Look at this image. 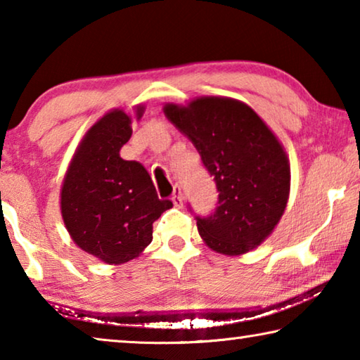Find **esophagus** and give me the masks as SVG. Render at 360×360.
Returning <instances> with one entry per match:
<instances>
[{"mask_svg":"<svg viewBox=\"0 0 360 360\" xmlns=\"http://www.w3.org/2000/svg\"><path fill=\"white\" fill-rule=\"evenodd\" d=\"M172 200H173V203H174L176 206H182V200H184V197H182L181 186L176 184V186L173 187V197H172Z\"/></svg>","mask_w":360,"mask_h":360,"instance_id":"34e87169","label":"esophagus"}]
</instances>
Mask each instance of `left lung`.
<instances>
[{
	"instance_id": "8db88e82",
	"label": "left lung",
	"mask_w": 360,
	"mask_h": 360,
	"mask_svg": "<svg viewBox=\"0 0 360 360\" xmlns=\"http://www.w3.org/2000/svg\"><path fill=\"white\" fill-rule=\"evenodd\" d=\"M163 112L214 176L217 208L197 216L206 246L225 255L257 248L284 214L290 191L289 158L275 133L246 103L227 96L167 103Z\"/></svg>"
}]
</instances>
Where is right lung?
I'll list each match as a JSON object with an SVG mask.
<instances>
[{
    "mask_svg": "<svg viewBox=\"0 0 360 360\" xmlns=\"http://www.w3.org/2000/svg\"><path fill=\"white\" fill-rule=\"evenodd\" d=\"M144 106L135 108L141 119ZM131 115L112 109L90 127L65 174L60 208L66 230L82 251L109 265L138 257L152 241V224L173 203L160 200L139 162L124 160Z\"/></svg>",
    "mask_w": 360,
    "mask_h": 360,
    "instance_id": "1",
    "label": "right lung"
}]
</instances>
